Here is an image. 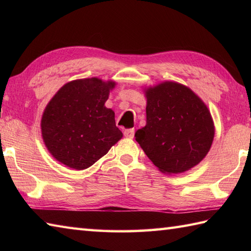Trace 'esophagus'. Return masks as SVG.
<instances>
[{"label": "esophagus", "mask_w": 251, "mask_h": 251, "mask_svg": "<svg viewBox=\"0 0 251 251\" xmlns=\"http://www.w3.org/2000/svg\"><path fill=\"white\" fill-rule=\"evenodd\" d=\"M124 136L126 137V138H134V136H135V129L134 128H130V129H125L124 130Z\"/></svg>", "instance_id": "34e87169"}]
</instances>
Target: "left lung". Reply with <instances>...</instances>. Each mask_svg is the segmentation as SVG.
I'll use <instances>...</instances> for the list:
<instances>
[{"label": "left lung", "instance_id": "obj_1", "mask_svg": "<svg viewBox=\"0 0 251 251\" xmlns=\"http://www.w3.org/2000/svg\"><path fill=\"white\" fill-rule=\"evenodd\" d=\"M214 136L209 110L190 88L165 82L147 90V125L135 137L161 172L180 174L194 167Z\"/></svg>", "mask_w": 251, "mask_h": 251}]
</instances>
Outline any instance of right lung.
Returning <instances> with one entry per match:
<instances>
[{
	"label": "right lung",
	"mask_w": 251,
	"mask_h": 251,
	"mask_svg": "<svg viewBox=\"0 0 251 251\" xmlns=\"http://www.w3.org/2000/svg\"><path fill=\"white\" fill-rule=\"evenodd\" d=\"M114 82L97 77L66 84L47 104L42 117V136L57 161L82 170L105 155L123 137L114 112L106 109Z\"/></svg>",
	"instance_id": "right-lung-1"
}]
</instances>
